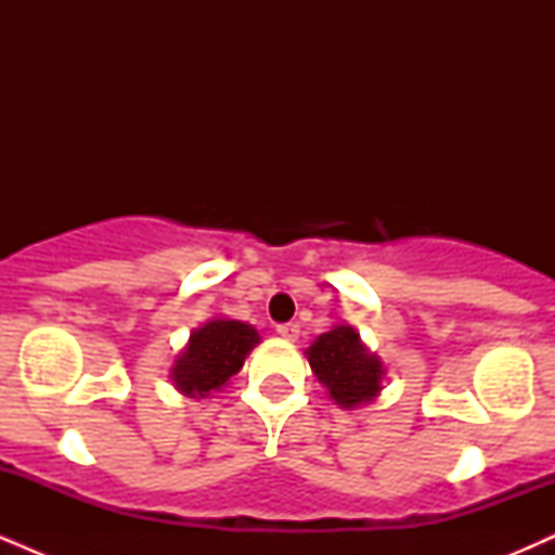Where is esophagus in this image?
Listing matches in <instances>:
<instances>
[{"instance_id": "esophagus-1", "label": "esophagus", "mask_w": 555, "mask_h": 555, "mask_svg": "<svg viewBox=\"0 0 555 555\" xmlns=\"http://www.w3.org/2000/svg\"><path fill=\"white\" fill-rule=\"evenodd\" d=\"M276 334L286 341H297L299 339V326H297V323H282V326H276Z\"/></svg>"}]
</instances>
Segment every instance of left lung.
<instances>
[{
    "label": "left lung",
    "instance_id": "obj_1",
    "mask_svg": "<svg viewBox=\"0 0 555 555\" xmlns=\"http://www.w3.org/2000/svg\"><path fill=\"white\" fill-rule=\"evenodd\" d=\"M310 371L341 410L373 404L386 384V365L349 323H336L305 349Z\"/></svg>",
    "mask_w": 555,
    "mask_h": 555
}]
</instances>
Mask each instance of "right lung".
<instances>
[{"label":"right lung","instance_id":"obj_1","mask_svg":"<svg viewBox=\"0 0 555 555\" xmlns=\"http://www.w3.org/2000/svg\"><path fill=\"white\" fill-rule=\"evenodd\" d=\"M258 344L260 334L256 326L216 315L201 328H193L169 371L171 386L195 401L208 399L214 391H221L232 375L242 371L247 354Z\"/></svg>","mask_w":555,"mask_h":555}]
</instances>
